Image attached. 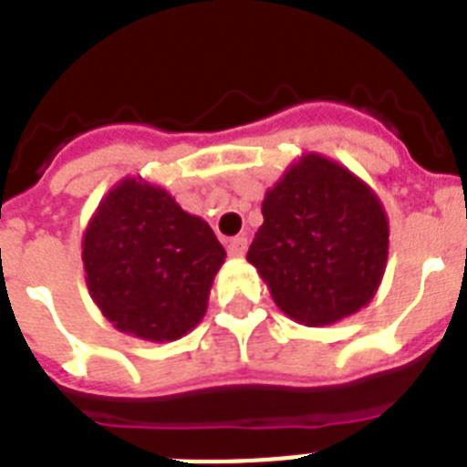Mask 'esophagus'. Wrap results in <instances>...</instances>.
<instances>
[{
    "instance_id": "1",
    "label": "esophagus",
    "mask_w": 467,
    "mask_h": 467,
    "mask_svg": "<svg viewBox=\"0 0 467 467\" xmlns=\"http://www.w3.org/2000/svg\"><path fill=\"white\" fill-rule=\"evenodd\" d=\"M246 244H249V242H246L244 234H237V237H233V240L227 242V254H230V256H244Z\"/></svg>"
}]
</instances>
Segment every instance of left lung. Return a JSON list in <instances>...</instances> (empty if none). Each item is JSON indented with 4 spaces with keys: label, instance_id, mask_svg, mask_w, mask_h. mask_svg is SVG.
Listing matches in <instances>:
<instances>
[{
    "label": "left lung",
    "instance_id": "8db88e82",
    "mask_svg": "<svg viewBox=\"0 0 467 467\" xmlns=\"http://www.w3.org/2000/svg\"><path fill=\"white\" fill-rule=\"evenodd\" d=\"M261 213L246 259L290 319L333 324L374 297L389 256V223L355 174L305 155L268 192Z\"/></svg>",
    "mask_w": 467,
    "mask_h": 467
}]
</instances>
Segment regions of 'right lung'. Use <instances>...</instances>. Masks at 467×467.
Segmentation results:
<instances>
[{
    "instance_id": "1",
    "label": "right lung",
    "mask_w": 467,
    "mask_h": 467,
    "mask_svg": "<svg viewBox=\"0 0 467 467\" xmlns=\"http://www.w3.org/2000/svg\"><path fill=\"white\" fill-rule=\"evenodd\" d=\"M225 249L196 215L143 180H124L83 237V268L100 312L124 333L174 340L208 305Z\"/></svg>"
}]
</instances>
